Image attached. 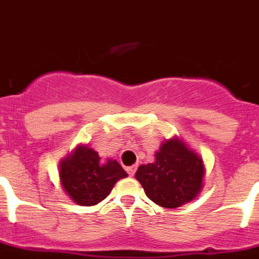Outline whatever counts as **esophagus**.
Masks as SVG:
<instances>
[{
    "instance_id": "esophagus-1",
    "label": "esophagus",
    "mask_w": 259,
    "mask_h": 259,
    "mask_svg": "<svg viewBox=\"0 0 259 259\" xmlns=\"http://www.w3.org/2000/svg\"><path fill=\"white\" fill-rule=\"evenodd\" d=\"M136 170H137V165H133V167L126 168V172L129 176H134V175H136Z\"/></svg>"
}]
</instances>
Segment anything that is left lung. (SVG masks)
I'll return each instance as SVG.
<instances>
[{
  "mask_svg": "<svg viewBox=\"0 0 259 259\" xmlns=\"http://www.w3.org/2000/svg\"><path fill=\"white\" fill-rule=\"evenodd\" d=\"M202 159L180 139L165 141L155 163L141 165L136 179L152 202L165 208L180 207L192 201L202 188Z\"/></svg>",
  "mask_w": 259,
  "mask_h": 259,
  "instance_id": "8db88e82",
  "label": "left lung"
}]
</instances>
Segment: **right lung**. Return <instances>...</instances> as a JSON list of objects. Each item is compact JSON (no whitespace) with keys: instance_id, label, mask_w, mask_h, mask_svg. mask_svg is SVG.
I'll list each match as a JSON object with an SVG mask.
<instances>
[{"instance_id":"obj_1","label":"right lung","mask_w":259,"mask_h":259,"mask_svg":"<svg viewBox=\"0 0 259 259\" xmlns=\"http://www.w3.org/2000/svg\"><path fill=\"white\" fill-rule=\"evenodd\" d=\"M62 188L79 206H94L102 202L114 184L127 176L116 160L103 164L98 152L89 147H78L61 163Z\"/></svg>"}]
</instances>
